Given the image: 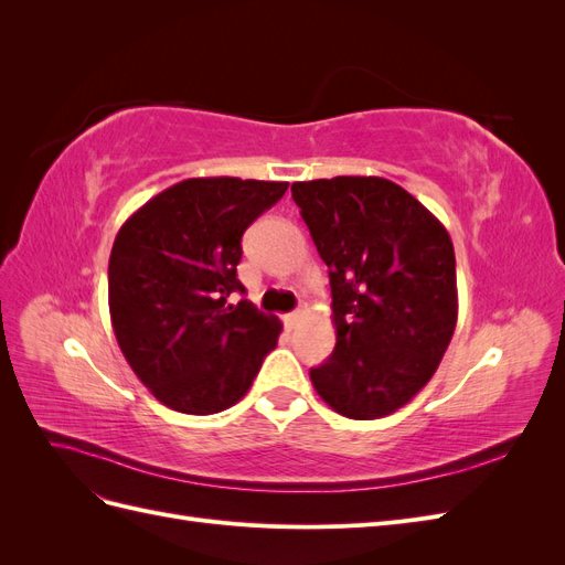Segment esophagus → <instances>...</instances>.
<instances>
[{
    "label": "esophagus",
    "mask_w": 565,
    "mask_h": 565,
    "mask_svg": "<svg viewBox=\"0 0 565 565\" xmlns=\"http://www.w3.org/2000/svg\"><path fill=\"white\" fill-rule=\"evenodd\" d=\"M303 316H306V311H303V309H297V311H292V313H287V316H285V324H287V330H295L297 324L303 320Z\"/></svg>",
    "instance_id": "obj_1"
}]
</instances>
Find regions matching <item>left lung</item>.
<instances>
[{
  "label": "left lung",
  "instance_id": "left-lung-1",
  "mask_svg": "<svg viewBox=\"0 0 565 565\" xmlns=\"http://www.w3.org/2000/svg\"><path fill=\"white\" fill-rule=\"evenodd\" d=\"M330 268L337 344L311 370L318 396L349 419H377L434 377L457 324L455 249L446 226L382 177L292 183Z\"/></svg>",
  "mask_w": 565,
  "mask_h": 565
}]
</instances>
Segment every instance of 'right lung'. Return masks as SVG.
Wrapping results in <instances>:
<instances>
[{
    "label": "right lung",
    "mask_w": 565,
    "mask_h": 565,
    "mask_svg": "<svg viewBox=\"0 0 565 565\" xmlns=\"http://www.w3.org/2000/svg\"><path fill=\"white\" fill-rule=\"evenodd\" d=\"M287 181L185 179L119 228L108 264L110 320L129 367L162 405L214 415L249 391L282 324L247 299L228 303L243 233Z\"/></svg>",
    "instance_id": "add662e5"
}]
</instances>
